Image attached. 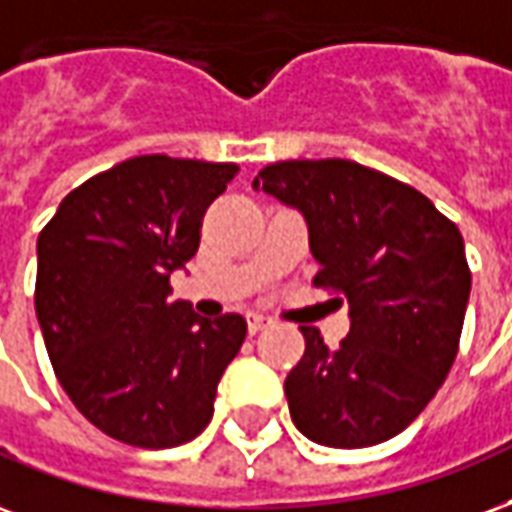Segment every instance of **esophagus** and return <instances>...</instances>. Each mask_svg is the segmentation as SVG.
<instances>
[{"label":"esophagus","mask_w":512,"mask_h":512,"mask_svg":"<svg viewBox=\"0 0 512 512\" xmlns=\"http://www.w3.org/2000/svg\"><path fill=\"white\" fill-rule=\"evenodd\" d=\"M270 324H272L270 316H264V313H259V311L248 313V330H251V333H259V330L270 327Z\"/></svg>","instance_id":"obj_1"}]
</instances>
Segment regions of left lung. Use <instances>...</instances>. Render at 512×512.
<instances>
[{
  "instance_id": "1",
  "label": "left lung",
  "mask_w": 512,
  "mask_h": 512,
  "mask_svg": "<svg viewBox=\"0 0 512 512\" xmlns=\"http://www.w3.org/2000/svg\"><path fill=\"white\" fill-rule=\"evenodd\" d=\"M253 188L297 207L319 272L349 302V335L330 349L300 327L286 376L294 425L324 447H371L423 412L453 368L472 272L464 237L420 190L354 160H281Z\"/></svg>"
}]
</instances>
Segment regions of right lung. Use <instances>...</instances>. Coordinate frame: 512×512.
<instances>
[{"instance_id": "1", "label": "right lung", "mask_w": 512, "mask_h": 512, "mask_svg": "<svg viewBox=\"0 0 512 512\" xmlns=\"http://www.w3.org/2000/svg\"><path fill=\"white\" fill-rule=\"evenodd\" d=\"M237 163L138 155L70 190L37 237L35 311L62 390L103 434L185 445L207 428L248 322L169 302L171 272Z\"/></svg>"}]
</instances>
